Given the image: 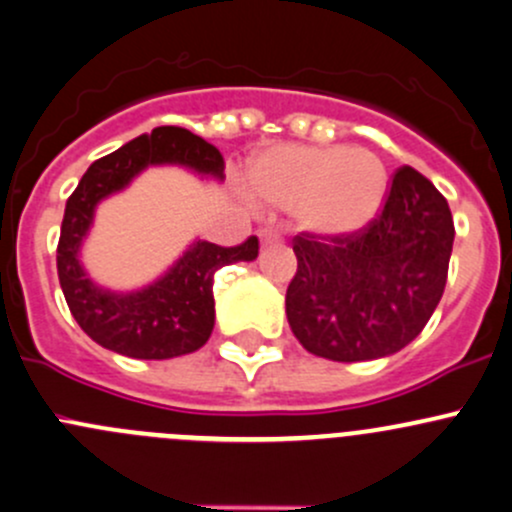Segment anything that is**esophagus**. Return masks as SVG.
Here are the masks:
<instances>
[{"label":"esophagus","mask_w":512,"mask_h":512,"mask_svg":"<svg viewBox=\"0 0 512 512\" xmlns=\"http://www.w3.org/2000/svg\"><path fill=\"white\" fill-rule=\"evenodd\" d=\"M260 240H262V245H277V242L282 238H279L277 230H262Z\"/></svg>","instance_id":"1"}]
</instances>
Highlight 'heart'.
<instances>
[{
	"label": "heart",
	"mask_w": 512,
	"mask_h": 512,
	"mask_svg": "<svg viewBox=\"0 0 512 512\" xmlns=\"http://www.w3.org/2000/svg\"><path fill=\"white\" fill-rule=\"evenodd\" d=\"M245 184L257 206L289 211L321 240L363 233L385 206L383 159L346 144H274L250 159Z\"/></svg>",
	"instance_id": "1"
}]
</instances>
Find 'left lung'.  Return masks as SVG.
<instances>
[{
	"instance_id": "1",
	"label": "left lung",
	"mask_w": 512,
	"mask_h": 512,
	"mask_svg": "<svg viewBox=\"0 0 512 512\" xmlns=\"http://www.w3.org/2000/svg\"><path fill=\"white\" fill-rule=\"evenodd\" d=\"M449 203L412 166L392 176L378 218L351 238H294L287 319L319 358L355 363L397 353L437 309L449 274Z\"/></svg>"
}]
</instances>
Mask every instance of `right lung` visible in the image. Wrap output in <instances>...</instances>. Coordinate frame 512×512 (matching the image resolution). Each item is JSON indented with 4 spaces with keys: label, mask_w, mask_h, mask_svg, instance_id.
<instances>
[{
    "label": "right lung",
    "mask_w": 512,
    "mask_h": 512,
    "mask_svg": "<svg viewBox=\"0 0 512 512\" xmlns=\"http://www.w3.org/2000/svg\"><path fill=\"white\" fill-rule=\"evenodd\" d=\"M154 164H181L198 174L223 179L218 149L184 127H157L117 152L90 164L66 203L58 240V279L78 326L107 351L127 358L166 360L198 351L215 324L213 274L233 262H252L260 242L250 235L242 245L220 247L196 240L157 282L137 292H110L80 265V245L93 225L95 206L122 191L139 171Z\"/></svg>",
    "instance_id": "obj_1"
}]
</instances>
